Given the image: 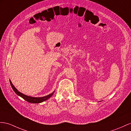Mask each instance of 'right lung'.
Here are the masks:
<instances>
[{
  "label": "right lung",
  "mask_w": 131,
  "mask_h": 131,
  "mask_svg": "<svg viewBox=\"0 0 131 131\" xmlns=\"http://www.w3.org/2000/svg\"><path fill=\"white\" fill-rule=\"evenodd\" d=\"M9 81H10V83L12 88L13 90H14V91L16 93V94L18 95L19 96H20L21 97H22L23 99L26 100V101L29 102V103H39L42 102L48 99H49V98L51 97L52 96V95L53 94V93H54V92H55V91H53L52 93H50V95L45 96L44 97H31V96L25 95L24 94H23V93H22L21 92H20L19 91H18V90L15 88V86L14 85H13V83L10 80H9Z\"/></svg>",
  "instance_id": "right-lung-1"
}]
</instances>
